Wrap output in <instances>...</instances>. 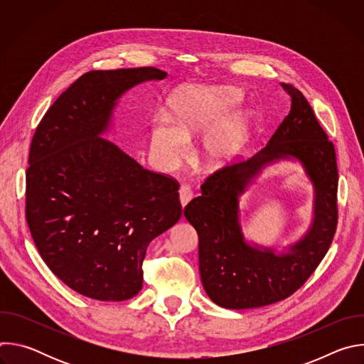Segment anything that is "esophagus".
<instances>
[{"label":"esophagus","instance_id":"esophagus-1","mask_svg":"<svg viewBox=\"0 0 364 364\" xmlns=\"http://www.w3.org/2000/svg\"><path fill=\"white\" fill-rule=\"evenodd\" d=\"M178 194H180V201H181V205H183V207H186V205L193 200V197H194V191H193L191 187L187 186V184H183V186L180 187Z\"/></svg>","mask_w":364,"mask_h":364}]
</instances>
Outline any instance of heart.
<instances>
[{
    "label": "heart",
    "instance_id": "obj_1",
    "mask_svg": "<svg viewBox=\"0 0 364 364\" xmlns=\"http://www.w3.org/2000/svg\"><path fill=\"white\" fill-rule=\"evenodd\" d=\"M239 99V92L228 86H190L170 97L171 117L160 112L151 128V152L164 170L177 167L188 151V138L216 121ZM247 128V115L233 111L205 131L200 151L203 160L219 166L240 149Z\"/></svg>",
    "mask_w": 364,
    "mask_h": 364
}]
</instances>
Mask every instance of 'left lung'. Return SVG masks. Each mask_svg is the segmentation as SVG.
Instances as JSON below:
<instances>
[{
    "instance_id": "obj_1",
    "label": "left lung",
    "mask_w": 364,
    "mask_h": 364,
    "mask_svg": "<svg viewBox=\"0 0 364 364\" xmlns=\"http://www.w3.org/2000/svg\"><path fill=\"white\" fill-rule=\"evenodd\" d=\"M291 111L269 142L253 157H236L207 176L201 194L184 216L198 235V268L210 299L246 309L282 301L299 289L326 256L338 222V170L334 144L318 124L305 96L281 83ZM298 158L316 187V218L307 236L287 255L244 243L237 220V196L264 165L287 155Z\"/></svg>"
}]
</instances>
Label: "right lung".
<instances>
[{"label":"right lung","instance_id":"obj_1","mask_svg":"<svg viewBox=\"0 0 364 364\" xmlns=\"http://www.w3.org/2000/svg\"><path fill=\"white\" fill-rule=\"evenodd\" d=\"M166 76L155 68L90 70L55 100L33 135L27 225L50 271L85 296H135L146 246L181 218L176 178L145 170L99 136L125 90Z\"/></svg>","mask_w":364,"mask_h":364}]
</instances>
